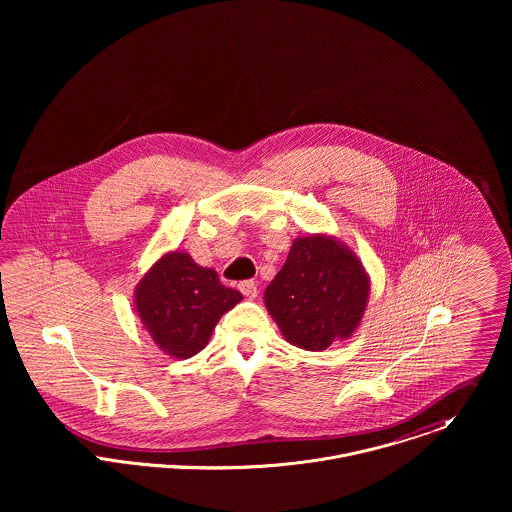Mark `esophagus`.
Instances as JSON below:
<instances>
[{"label":"esophagus","instance_id":"esophagus-1","mask_svg":"<svg viewBox=\"0 0 512 512\" xmlns=\"http://www.w3.org/2000/svg\"><path fill=\"white\" fill-rule=\"evenodd\" d=\"M238 288H240L242 295H244V297H248V299H256V297H258V284H256V282H252V280L242 282Z\"/></svg>","mask_w":512,"mask_h":512}]
</instances>
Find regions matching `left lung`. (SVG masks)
<instances>
[{
	"label": "left lung",
	"mask_w": 512,
	"mask_h": 512,
	"mask_svg": "<svg viewBox=\"0 0 512 512\" xmlns=\"http://www.w3.org/2000/svg\"><path fill=\"white\" fill-rule=\"evenodd\" d=\"M368 293L370 278L361 258L331 234H309L293 240L264 303L288 343L325 351L357 331Z\"/></svg>",
	"instance_id": "left-lung-1"
}]
</instances>
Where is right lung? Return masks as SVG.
I'll use <instances>...</instances> for the list:
<instances>
[{
  "label": "right lung",
  "instance_id": "right-lung-1",
  "mask_svg": "<svg viewBox=\"0 0 512 512\" xmlns=\"http://www.w3.org/2000/svg\"><path fill=\"white\" fill-rule=\"evenodd\" d=\"M242 301V293L222 286L213 268L191 254L165 252L134 290V307L153 343L173 359L201 353L220 317Z\"/></svg>",
  "mask_w": 512,
  "mask_h": 512
}]
</instances>
